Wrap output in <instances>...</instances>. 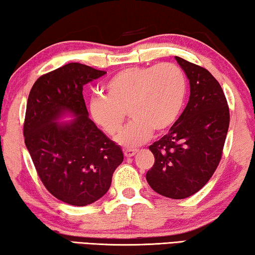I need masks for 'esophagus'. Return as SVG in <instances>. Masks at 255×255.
Segmentation results:
<instances>
[{"label": "esophagus", "instance_id": "obj_1", "mask_svg": "<svg viewBox=\"0 0 255 255\" xmlns=\"http://www.w3.org/2000/svg\"><path fill=\"white\" fill-rule=\"evenodd\" d=\"M137 153H138V149H131V148L124 149V155L127 156V158H131V156L135 155Z\"/></svg>", "mask_w": 255, "mask_h": 255}]
</instances>
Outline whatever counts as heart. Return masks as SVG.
Here are the masks:
<instances>
[{
  "label": "heart",
  "mask_w": 255,
  "mask_h": 255,
  "mask_svg": "<svg viewBox=\"0 0 255 255\" xmlns=\"http://www.w3.org/2000/svg\"><path fill=\"white\" fill-rule=\"evenodd\" d=\"M106 96L89 102L93 121L107 134L116 135L128 113L132 121L118 135L125 147H137L151 138L153 131L163 133L179 118L187 94V80L172 62L145 67H128L107 82Z\"/></svg>",
  "instance_id": "obj_1"
}]
</instances>
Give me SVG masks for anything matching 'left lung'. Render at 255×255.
<instances>
[{
	"mask_svg": "<svg viewBox=\"0 0 255 255\" xmlns=\"http://www.w3.org/2000/svg\"><path fill=\"white\" fill-rule=\"evenodd\" d=\"M175 59L189 79V101L168 133L149 146L155 160L146 180L162 196L182 200L202 189L218 167L230 110L221 85L208 69Z\"/></svg>",
	"mask_w": 255,
	"mask_h": 255,
	"instance_id": "8db88e82",
	"label": "left lung"
}]
</instances>
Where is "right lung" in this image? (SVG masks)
I'll return each instance as SVG.
<instances>
[{"instance_id":"right-lung-1","label":"right lung","mask_w":255,"mask_h":255,"mask_svg":"<svg viewBox=\"0 0 255 255\" xmlns=\"http://www.w3.org/2000/svg\"><path fill=\"white\" fill-rule=\"evenodd\" d=\"M106 73L71 62L41 75L27 99L23 134L38 176L54 197L76 207L100 200L124 159L120 146L88 117L82 95L86 83ZM66 111L76 120L55 124Z\"/></svg>"}]
</instances>
